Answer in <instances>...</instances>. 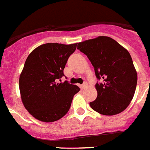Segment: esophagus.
Here are the masks:
<instances>
[{"label":"esophagus","mask_w":150,"mask_h":150,"mask_svg":"<svg viewBox=\"0 0 150 150\" xmlns=\"http://www.w3.org/2000/svg\"><path fill=\"white\" fill-rule=\"evenodd\" d=\"M86 86H87V83H83L82 85L80 86V87H81V88H82L83 90H84V89L86 88Z\"/></svg>","instance_id":"obj_1"}]
</instances>
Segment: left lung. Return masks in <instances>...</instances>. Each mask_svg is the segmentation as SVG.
<instances>
[{
	"mask_svg": "<svg viewBox=\"0 0 150 150\" xmlns=\"http://www.w3.org/2000/svg\"><path fill=\"white\" fill-rule=\"evenodd\" d=\"M80 50L91 62L95 74L97 97L90 106L100 114L112 116L130 103L137 84V74L128 50L109 37L100 36L80 42Z\"/></svg>",
	"mask_w": 150,
	"mask_h": 150,
	"instance_id": "8db88e82",
	"label": "left lung"
}]
</instances>
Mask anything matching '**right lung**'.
Wrapping results in <instances>:
<instances>
[{
  "label": "right lung",
  "mask_w": 150,
  "mask_h": 150,
  "mask_svg": "<svg viewBox=\"0 0 150 150\" xmlns=\"http://www.w3.org/2000/svg\"><path fill=\"white\" fill-rule=\"evenodd\" d=\"M77 44H42L29 54L20 75L19 88L26 110L42 122H54L65 116L80 88L65 80L64 70Z\"/></svg>",
  "instance_id": "add662e5"
}]
</instances>
